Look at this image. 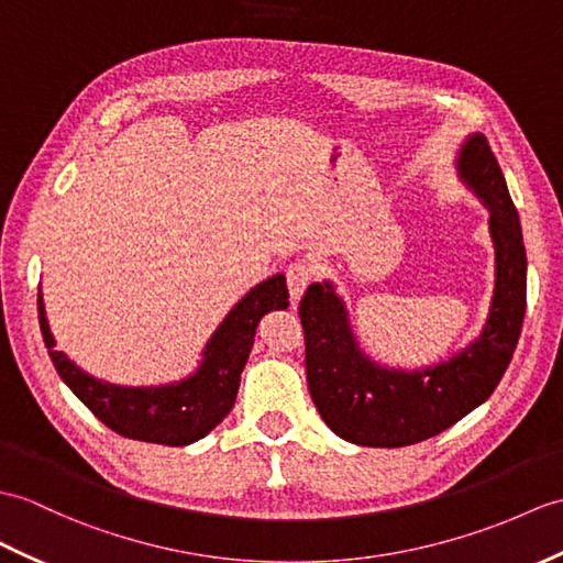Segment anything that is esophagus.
I'll return each instance as SVG.
<instances>
[{
    "label": "esophagus",
    "instance_id": "1",
    "mask_svg": "<svg viewBox=\"0 0 563 563\" xmlns=\"http://www.w3.org/2000/svg\"><path fill=\"white\" fill-rule=\"evenodd\" d=\"M285 276H287V287H290V295H292V299L297 302V299L305 295V290H307L311 278H313V266L309 264V261L299 258V261H295V264L287 266Z\"/></svg>",
    "mask_w": 563,
    "mask_h": 563
}]
</instances>
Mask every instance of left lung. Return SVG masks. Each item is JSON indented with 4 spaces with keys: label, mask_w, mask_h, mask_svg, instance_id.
<instances>
[{
    "label": "left lung",
    "mask_w": 563,
    "mask_h": 563,
    "mask_svg": "<svg viewBox=\"0 0 563 563\" xmlns=\"http://www.w3.org/2000/svg\"><path fill=\"white\" fill-rule=\"evenodd\" d=\"M459 173L489 208L496 285L489 319L475 343L420 372L386 369L357 345L333 285L313 283L299 302L307 384L323 422L360 446L398 449L441 434L499 386L518 345L528 295V258L518 211L487 136H470Z\"/></svg>",
    "instance_id": "8db88e82"
}]
</instances>
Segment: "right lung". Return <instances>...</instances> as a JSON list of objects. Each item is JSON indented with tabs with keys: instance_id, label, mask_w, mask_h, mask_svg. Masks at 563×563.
<instances>
[{
	"instance_id": "add662e5",
	"label": "right lung",
	"mask_w": 563,
	"mask_h": 563,
	"mask_svg": "<svg viewBox=\"0 0 563 563\" xmlns=\"http://www.w3.org/2000/svg\"><path fill=\"white\" fill-rule=\"evenodd\" d=\"M287 297L290 292H287L283 273L252 287V292H246L218 325L196 374L179 384L155 388L114 386L78 369L64 352L55 350L41 292H37V319H41L49 360L62 382L104 427L126 439L163 443V446H187L225 420L238 398L240 376L254 345L256 325L264 313L285 309Z\"/></svg>"
}]
</instances>
